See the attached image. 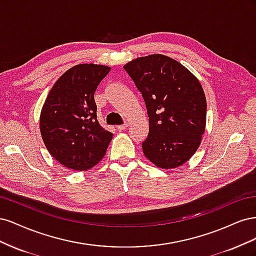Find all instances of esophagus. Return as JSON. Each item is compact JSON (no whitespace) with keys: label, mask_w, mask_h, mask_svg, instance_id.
I'll return each mask as SVG.
<instances>
[{"label":"esophagus","mask_w":256,"mask_h":256,"mask_svg":"<svg viewBox=\"0 0 256 256\" xmlns=\"http://www.w3.org/2000/svg\"><path fill=\"white\" fill-rule=\"evenodd\" d=\"M127 127H128V124H127V122H125V124H122V125L118 126L116 128H118V130H120V131H122V130H126V129H127Z\"/></svg>","instance_id":"1"}]
</instances>
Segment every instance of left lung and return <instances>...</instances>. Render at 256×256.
I'll use <instances>...</instances> for the list:
<instances>
[{
    "instance_id": "left-lung-1",
    "label": "left lung",
    "mask_w": 256,
    "mask_h": 256,
    "mask_svg": "<svg viewBox=\"0 0 256 256\" xmlns=\"http://www.w3.org/2000/svg\"><path fill=\"white\" fill-rule=\"evenodd\" d=\"M142 94L150 131L146 158L161 168H177L198 150L206 125V98L196 76L166 56L150 54L124 66Z\"/></svg>"
}]
</instances>
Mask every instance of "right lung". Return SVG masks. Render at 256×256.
<instances>
[{
    "label": "right lung",
    "mask_w": 256,
    "mask_h": 256,
    "mask_svg": "<svg viewBox=\"0 0 256 256\" xmlns=\"http://www.w3.org/2000/svg\"><path fill=\"white\" fill-rule=\"evenodd\" d=\"M104 65L79 64L60 76L44 104L40 134L51 156L76 171L102 159L113 134L97 120L94 94L110 72Z\"/></svg>",
    "instance_id": "1"
}]
</instances>
